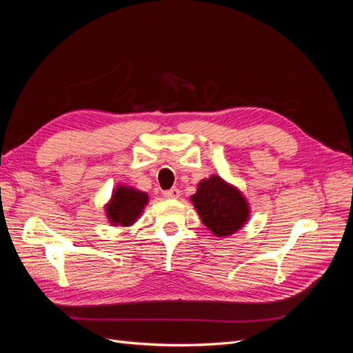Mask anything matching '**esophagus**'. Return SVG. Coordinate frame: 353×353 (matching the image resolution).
<instances>
[{"label": "esophagus", "instance_id": "obj_1", "mask_svg": "<svg viewBox=\"0 0 353 353\" xmlns=\"http://www.w3.org/2000/svg\"><path fill=\"white\" fill-rule=\"evenodd\" d=\"M179 193H181V191H179L176 187H172L170 190L163 191V196L168 197V199H178V197H179Z\"/></svg>", "mask_w": 353, "mask_h": 353}]
</instances>
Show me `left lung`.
<instances>
[{"label": "left lung", "instance_id": "8db88e82", "mask_svg": "<svg viewBox=\"0 0 353 353\" xmlns=\"http://www.w3.org/2000/svg\"><path fill=\"white\" fill-rule=\"evenodd\" d=\"M191 201L203 223L216 237L234 234L249 218V206L240 191L216 175L201 181Z\"/></svg>", "mask_w": 353, "mask_h": 353}]
</instances>
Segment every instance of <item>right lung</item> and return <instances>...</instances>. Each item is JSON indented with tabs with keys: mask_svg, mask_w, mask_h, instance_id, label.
I'll list each match as a JSON object with an SVG mask.
<instances>
[{
	"mask_svg": "<svg viewBox=\"0 0 353 353\" xmlns=\"http://www.w3.org/2000/svg\"><path fill=\"white\" fill-rule=\"evenodd\" d=\"M147 201L148 197L145 193L121 185L116 188L105 210H108V216L112 223L128 227L138 219Z\"/></svg>",
	"mask_w": 353,
	"mask_h": 353,
	"instance_id": "obj_1",
	"label": "right lung"
}]
</instances>
